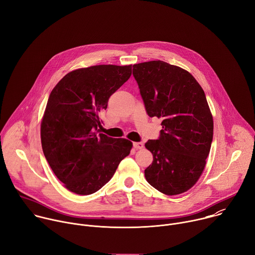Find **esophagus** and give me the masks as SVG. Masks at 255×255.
Returning <instances> with one entry per match:
<instances>
[{
	"instance_id": "esophagus-1",
	"label": "esophagus",
	"mask_w": 255,
	"mask_h": 255,
	"mask_svg": "<svg viewBox=\"0 0 255 255\" xmlns=\"http://www.w3.org/2000/svg\"><path fill=\"white\" fill-rule=\"evenodd\" d=\"M132 144H133V147H134V148H136V149H137V148H138V149H140V148H142V147H143V143H142L141 141L133 142Z\"/></svg>"
}]
</instances>
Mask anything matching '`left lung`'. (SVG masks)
Segmentation results:
<instances>
[{"label":"left lung","mask_w":255,"mask_h":255,"mask_svg":"<svg viewBox=\"0 0 255 255\" xmlns=\"http://www.w3.org/2000/svg\"><path fill=\"white\" fill-rule=\"evenodd\" d=\"M132 75L146 114L163 128L158 139L144 143L154 158L144 177L161 193H184L204 170L213 139L205 92L188 71L161 60L134 64Z\"/></svg>","instance_id":"1"}]
</instances>
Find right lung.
Instances as JSON below:
<instances>
[{
    "instance_id": "1",
    "label": "right lung",
    "mask_w": 255,
    "mask_h": 255,
    "mask_svg": "<svg viewBox=\"0 0 255 255\" xmlns=\"http://www.w3.org/2000/svg\"><path fill=\"white\" fill-rule=\"evenodd\" d=\"M131 75V65H95L66 74L51 91L41 124L44 156L71 192L90 195L114 176L132 143L98 133L109 98Z\"/></svg>"
}]
</instances>
